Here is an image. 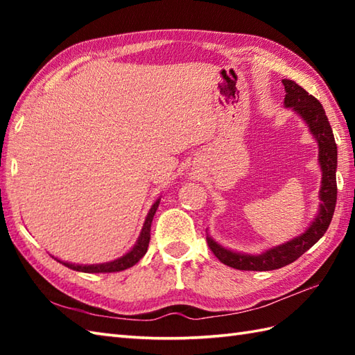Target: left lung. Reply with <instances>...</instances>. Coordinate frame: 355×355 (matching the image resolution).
Here are the masks:
<instances>
[{"instance_id": "1", "label": "left lung", "mask_w": 355, "mask_h": 355, "mask_svg": "<svg viewBox=\"0 0 355 355\" xmlns=\"http://www.w3.org/2000/svg\"><path fill=\"white\" fill-rule=\"evenodd\" d=\"M285 87V107L293 108L299 112L306 122L314 139L319 143V162L322 166V187H320V210L313 224L304 235L291 239L290 243L277 245L262 254H243L225 250L218 245L214 239L207 238V245L212 253L225 266L236 270L245 271H267L288 266L297 258H300L306 250L318 243L325 235L331 220H333L336 201H337V145L334 140L333 130L328 122L322 103L314 96L308 94L302 87H299L294 80L284 79Z\"/></svg>"}]
</instances>
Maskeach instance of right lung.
<instances>
[{"instance_id":"right-lung-1","label":"right lung","mask_w":355,"mask_h":355,"mask_svg":"<svg viewBox=\"0 0 355 355\" xmlns=\"http://www.w3.org/2000/svg\"><path fill=\"white\" fill-rule=\"evenodd\" d=\"M158 202H160V200H157L154 202V206L150 207L149 214L146 216V221H145V224H143V229H141L137 244L134 245V248L130 253H126L125 256H122V258H119L112 262L97 263V266H76V263H69V262H62V263L65 267L76 270V271H84V273H116V271H123L126 268H131L143 258V256H145V253L148 250L149 239H150V224H153V218L155 215Z\"/></svg>"}]
</instances>
